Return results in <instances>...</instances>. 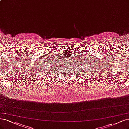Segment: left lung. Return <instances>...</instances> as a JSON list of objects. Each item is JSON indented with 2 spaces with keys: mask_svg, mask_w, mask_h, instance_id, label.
<instances>
[{
  "mask_svg": "<svg viewBox=\"0 0 129 129\" xmlns=\"http://www.w3.org/2000/svg\"><path fill=\"white\" fill-rule=\"evenodd\" d=\"M83 63L84 64V63ZM80 65H81V64H80ZM84 66V65L82 64L81 65V66ZM80 71L81 73L83 74H88L89 72H91V66H90V68H88L87 66H83V68L80 69Z\"/></svg>",
  "mask_w": 129,
  "mask_h": 129,
  "instance_id": "8db88e82",
  "label": "left lung"
}]
</instances>
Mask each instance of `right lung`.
Wrapping results in <instances>:
<instances>
[{"instance_id":"obj_1","label":"right lung","mask_w":129,"mask_h":129,"mask_svg":"<svg viewBox=\"0 0 129 129\" xmlns=\"http://www.w3.org/2000/svg\"><path fill=\"white\" fill-rule=\"evenodd\" d=\"M48 61H47L46 63H45V64H43L42 65H40V70H39V72H41V74L43 73H45L47 74V75H51L52 73H55L57 70H56V66H55L54 65H49L48 63ZM49 63L51 64V63Z\"/></svg>"}]
</instances>
